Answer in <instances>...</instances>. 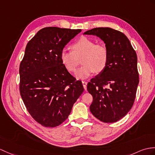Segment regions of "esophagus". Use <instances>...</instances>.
<instances>
[{"mask_svg": "<svg viewBox=\"0 0 155 155\" xmlns=\"http://www.w3.org/2000/svg\"><path fill=\"white\" fill-rule=\"evenodd\" d=\"M82 85H83V87L85 90H86V86H87V82L86 81H82Z\"/></svg>", "mask_w": 155, "mask_h": 155, "instance_id": "1", "label": "esophagus"}]
</instances>
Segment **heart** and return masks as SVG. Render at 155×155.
I'll return each instance as SVG.
<instances>
[{
	"instance_id": "heart-1",
	"label": "heart",
	"mask_w": 155,
	"mask_h": 155,
	"mask_svg": "<svg viewBox=\"0 0 155 155\" xmlns=\"http://www.w3.org/2000/svg\"><path fill=\"white\" fill-rule=\"evenodd\" d=\"M73 51L63 49L60 53V59L67 70L74 72L78 64V58L82 55L81 66L75 73L78 78L84 79L94 73L102 71L108 60V52L105 46L96 44L94 41L82 37L72 45Z\"/></svg>"
}]
</instances>
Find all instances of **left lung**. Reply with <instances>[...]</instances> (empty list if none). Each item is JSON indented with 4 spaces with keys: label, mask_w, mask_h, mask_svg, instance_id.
<instances>
[{
    "label": "left lung",
    "mask_w": 155,
    "mask_h": 155,
    "mask_svg": "<svg viewBox=\"0 0 155 155\" xmlns=\"http://www.w3.org/2000/svg\"><path fill=\"white\" fill-rule=\"evenodd\" d=\"M83 34L100 38L108 52L106 67L87 85L93 96L90 110L104 123L116 122L135 101L139 82L137 54L126 35L114 29L96 28Z\"/></svg>",
    "instance_id": "1"
}]
</instances>
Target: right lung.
<instances>
[{
  "mask_svg": "<svg viewBox=\"0 0 155 155\" xmlns=\"http://www.w3.org/2000/svg\"><path fill=\"white\" fill-rule=\"evenodd\" d=\"M81 30L44 28L25 49L20 65V92L31 117L43 126L57 127L65 121L84 92L61 63L60 53Z\"/></svg>",
  "mask_w": 155,
  "mask_h": 155,
  "instance_id": "right-lung-1",
  "label": "right lung"
}]
</instances>
